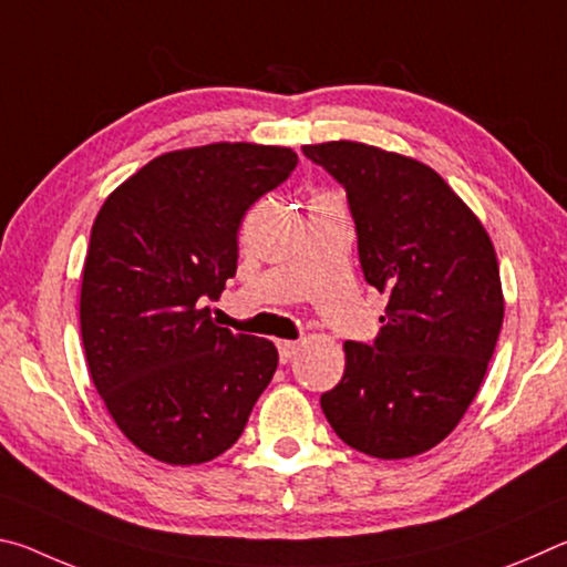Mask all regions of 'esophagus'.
Here are the masks:
<instances>
[{
  "instance_id": "obj_1",
  "label": "esophagus",
  "mask_w": 567,
  "mask_h": 567,
  "mask_svg": "<svg viewBox=\"0 0 567 567\" xmlns=\"http://www.w3.org/2000/svg\"><path fill=\"white\" fill-rule=\"evenodd\" d=\"M277 350H280V362H290L295 358V352L300 350V342L280 340V342H277Z\"/></svg>"
}]
</instances>
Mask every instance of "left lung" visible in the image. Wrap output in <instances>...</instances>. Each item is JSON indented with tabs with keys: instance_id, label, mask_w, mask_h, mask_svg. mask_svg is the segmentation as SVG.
I'll list each match as a JSON object with an SVG mask.
<instances>
[{
	"instance_id": "obj_1",
	"label": "left lung",
	"mask_w": 567,
	"mask_h": 567,
	"mask_svg": "<svg viewBox=\"0 0 567 567\" xmlns=\"http://www.w3.org/2000/svg\"><path fill=\"white\" fill-rule=\"evenodd\" d=\"M348 192L364 280L388 295L375 342H344V375L320 398L350 447L425 453L477 395L503 328L495 247L435 169L362 142L305 145Z\"/></svg>"
}]
</instances>
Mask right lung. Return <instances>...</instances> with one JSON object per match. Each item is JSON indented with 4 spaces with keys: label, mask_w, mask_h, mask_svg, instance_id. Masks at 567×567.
I'll return each instance as SVG.
<instances>
[{
    "label": "right lung",
    "mask_w": 567,
    "mask_h": 567,
    "mask_svg": "<svg viewBox=\"0 0 567 567\" xmlns=\"http://www.w3.org/2000/svg\"><path fill=\"white\" fill-rule=\"evenodd\" d=\"M290 147L217 142L167 152L104 199L82 272L94 388L142 453L207 463L237 443L277 370L270 340L209 318L237 272L249 207L290 177Z\"/></svg>",
    "instance_id": "1"
}]
</instances>
